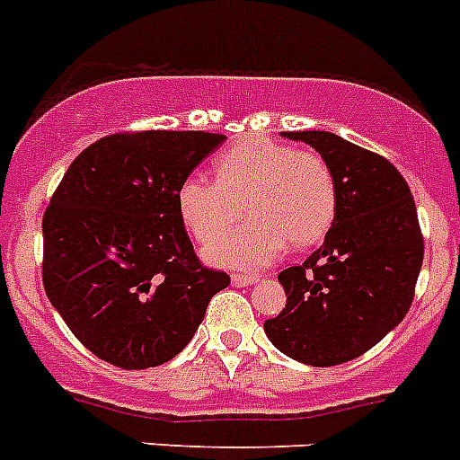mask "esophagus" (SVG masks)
<instances>
[{
  "label": "esophagus",
  "mask_w": 460,
  "mask_h": 460,
  "mask_svg": "<svg viewBox=\"0 0 460 460\" xmlns=\"http://www.w3.org/2000/svg\"><path fill=\"white\" fill-rule=\"evenodd\" d=\"M260 276H255V273H248V276H243V273H234L233 276V285L234 288H248V285H252V282H258Z\"/></svg>",
  "instance_id": "34e87169"
}]
</instances>
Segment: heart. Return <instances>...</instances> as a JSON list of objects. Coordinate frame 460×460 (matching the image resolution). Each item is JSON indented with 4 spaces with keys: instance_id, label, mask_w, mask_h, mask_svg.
I'll use <instances>...</instances> for the list:
<instances>
[{
    "instance_id": "1",
    "label": "heart",
    "mask_w": 460,
    "mask_h": 460,
    "mask_svg": "<svg viewBox=\"0 0 460 460\" xmlns=\"http://www.w3.org/2000/svg\"><path fill=\"white\" fill-rule=\"evenodd\" d=\"M242 204L252 218L226 234ZM178 205L200 243L226 234L205 251L208 262L255 269L276 260L288 242L294 248L317 243L335 221L337 187L319 155L251 137L217 159V178L189 175Z\"/></svg>"
}]
</instances>
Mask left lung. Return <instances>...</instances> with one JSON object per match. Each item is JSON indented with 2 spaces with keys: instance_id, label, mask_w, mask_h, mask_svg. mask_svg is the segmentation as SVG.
Returning <instances> with one entry per match:
<instances>
[{
  "instance_id": "1",
  "label": "left lung",
  "mask_w": 460,
  "mask_h": 460,
  "mask_svg": "<svg viewBox=\"0 0 460 460\" xmlns=\"http://www.w3.org/2000/svg\"><path fill=\"white\" fill-rule=\"evenodd\" d=\"M331 166L337 212L323 243L280 271L288 305L264 322L285 356L313 367L353 360L402 323L424 260L415 200L402 172L332 132H280Z\"/></svg>"
}]
</instances>
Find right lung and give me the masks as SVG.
<instances>
[{"instance_id":"1","label":"right lung","mask_w":460,"mask_h":460,"mask_svg":"<svg viewBox=\"0 0 460 460\" xmlns=\"http://www.w3.org/2000/svg\"><path fill=\"white\" fill-rule=\"evenodd\" d=\"M226 141L209 132L111 134L63 175L43 217V285L79 342L123 369L178 356L227 273L198 262L180 184Z\"/></svg>"}]
</instances>
